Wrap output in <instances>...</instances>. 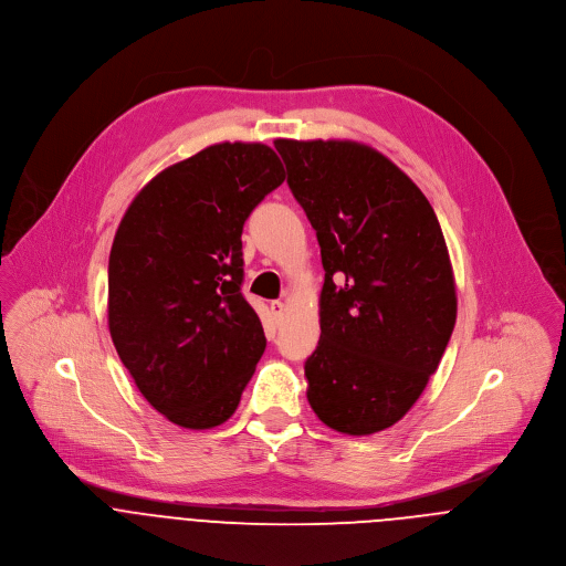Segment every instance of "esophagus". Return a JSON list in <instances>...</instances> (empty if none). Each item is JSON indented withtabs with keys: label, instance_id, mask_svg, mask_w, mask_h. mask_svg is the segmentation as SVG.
Segmentation results:
<instances>
[{
	"label": "esophagus",
	"instance_id": "1",
	"mask_svg": "<svg viewBox=\"0 0 566 566\" xmlns=\"http://www.w3.org/2000/svg\"><path fill=\"white\" fill-rule=\"evenodd\" d=\"M284 311H286V304H284V302H280V300L271 302V313H273V317H275V319H282Z\"/></svg>",
	"mask_w": 566,
	"mask_h": 566
}]
</instances>
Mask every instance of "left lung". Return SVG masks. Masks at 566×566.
<instances>
[{
  "instance_id": "8db88e82",
  "label": "left lung",
  "mask_w": 566,
  "mask_h": 566,
  "mask_svg": "<svg viewBox=\"0 0 566 566\" xmlns=\"http://www.w3.org/2000/svg\"><path fill=\"white\" fill-rule=\"evenodd\" d=\"M275 149L326 271L308 403L337 432H381L417 403L457 324L441 224L423 191L364 143L277 138Z\"/></svg>"
}]
</instances>
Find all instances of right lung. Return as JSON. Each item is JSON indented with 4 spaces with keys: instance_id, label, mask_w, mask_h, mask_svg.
Returning <instances> with one entry per match:
<instances>
[{
    "instance_id": "right-lung-1",
    "label": "right lung",
    "mask_w": 566,
    "mask_h": 566,
    "mask_svg": "<svg viewBox=\"0 0 566 566\" xmlns=\"http://www.w3.org/2000/svg\"><path fill=\"white\" fill-rule=\"evenodd\" d=\"M262 143H218L154 176L107 264L114 348L154 410L189 430L224 423L266 348L244 300L242 227L284 182Z\"/></svg>"
}]
</instances>
